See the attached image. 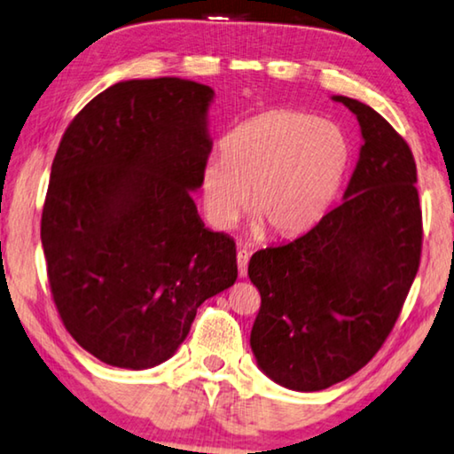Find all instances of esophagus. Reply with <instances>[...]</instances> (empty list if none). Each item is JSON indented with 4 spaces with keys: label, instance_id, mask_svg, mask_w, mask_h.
Masks as SVG:
<instances>
[{
    "label": "esophagus",
    "instance_id": "1",
    "mask_svg": "<svg viewBox=\"0 0 454 454\" xmlns=\"http://www.w3.org/2000/svg\"><path fill=\"white\" fill-rule=\"evenodd\" d=\"M247 263H249V251L247 249H237V268H239V276H247Z\"/></svg>",
    "mask_w": 454,
    "mask_h": 454
}]
</instances>
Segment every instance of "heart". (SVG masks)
Segmentation results:
<instances>
[{"mask_svg":"<svg viewBox=\"0 0 454 454\" xmlns=\"http://www.w3.org/2000/svg\"><path fill=\"white\" fill-rule=\"evenodd\" d=\"M351 145L337 123L278 109L243 121L207 160L200 194L208 221L233 227L243 208L276 237L318 225L347 176Z\"/></svg>","mask_w":454,"mask_h":454,"instance_id":"b5f03b06","label":"heart"}]
</instances>
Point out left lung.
<instances>
[{"mask_svg":"<svg viewBox=\"0 0 454 454\" xmlns=\"http://www.w3.org/2000/svg\"><path fill=\"white\" fill-rule=\"evenodd\" d=\"M333 99L364 136L345 200L298 239L255 251L247 268L262 296L251 351L271 381L296 392H320L372 361L420 266L412 150L365 103Z\"/></svg>","mask_w":454,"mask_h":454,"instance_id":"obj_1","label":"left lung"}]
</instances>
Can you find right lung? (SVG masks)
<instances>
[{"instance_id": "obj_1", "label": "right lung", "mask_w": 454, "mask_h": 454, "mask_svg": "<svg viewBox=\"0 0 454 454\" xmlns=\"http://www.w3.org/2000/svg\"><path fill=\"white\" fill-rule=\"evenodd\" d=\"M213 97L176 76L121 81L60 139L40 229L48 282L67 331L103 364H164L199 306L237 280L235 241L192 200Z\"/></svg>"}]
</instances>
